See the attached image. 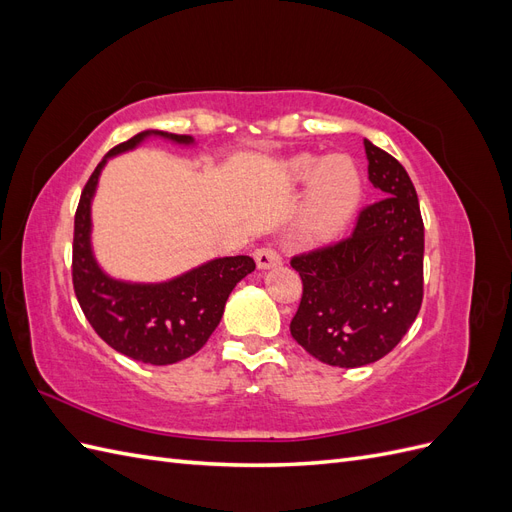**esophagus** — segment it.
Masks as SVG:
<instances>
[{"instance_id":"obj_1","label":"esophagus","mask_w":512,"mask_h":512,"mask_svg":"<svg viewBox=\"0 0 512 512\" xmlns=\"http://www.w3.org/2000/svg\"><path fill=\"white\" fill-rule=\"evenodd\" d=\"M254 260L258 269H273V267H280L282 265V256L277 254L273 247H258L254 252Z\"/></svg>"}]
</instances>
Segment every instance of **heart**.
<instances>
[{
	"mask_svg": "<svg viewBox=\"0 0 512 512\" xmlns=\"http://www.w3.org/2000/svg\"><path fill=\"white\" fill-rule=\"evenodd\" d=\"M314 156H297L286 164L292 181L309 177L303 205V232L312 241H327L346 228L361 198V175L354 160L344 153L320 160Z\"/></svg>",
	"mask_w": 512,
	"mask_h": 512,
	"instance_id": "heart-1",
	"label": "heart"
}]
</instances>
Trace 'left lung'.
Segmentation results:
<instances>
[{
    "label": "left lung",
    "mask_w": 512,
    "mask_h": 512,
    "mask_svg": "<svg viewBox=\"0 0 512 512\" xmlns=\"http://www.w3.org/2000/svg\"><path fill=\"white\" fill-rule=\"evenodd\" d=\"M367 173L384 196L352 235L292 256L303 294L290 333L314 359L361 367L389 354L423 303L425 226L414 185L391 153L365 141Z\"/></svg>",
    "instance_id": "8db88e82"
}]
</instances>
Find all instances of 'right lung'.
<instances>
[{
    "instance_id": "add662e5",
    "label": "right lung",
    "mask_w": 512,
    "mask_h": 512,
    "mask_svg": "<svg viewBox=\"0 0 512 512\" xmlns=\"http://www.w3.org/2000/svg\"><path fill=\"white\" fill-rule=\"evenodd\" d=\"M151 134L192 143V136L147 130L113 147L106 158L134 149ZM106 158L85 183L74 215V294L91 327L117 352L151 365L179 363L207 344L222 320L228 294L256 269V262L250 256L215 258L164 284H126L102 273L91 254L89 232L91 198Z\"/></svg>"
}]
</instances>
